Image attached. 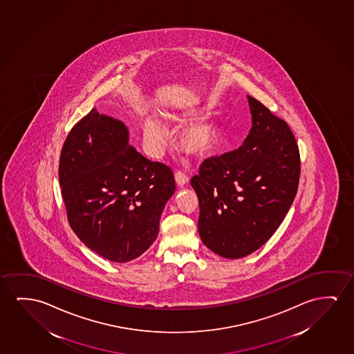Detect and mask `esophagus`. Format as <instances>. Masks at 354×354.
Wrapping results in <instances>:
<instances>
[{
  "label": "esophagus",
  "mask_w": 354,
  "mask_h": 354,
  "mask_svg": "<svg viewBox=\"0 0 354 354\" xmlns=\"http://www.w3.org/2000/svg\"><path fill=\"white\" fill-rule=\"evenodd\" d=\"M175 181H176V184L179 185L180 187H183L189 183V176L185 174L184 171L176 170L175 171Z\"/></svg>",
  "instance_id": "esophagus-1"
}]
</instances>
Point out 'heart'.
<instances>
[{"instance_id": "obj_1", "label": "heart", "mask_w": 354, "mask_h": 354, "mask_svg": "<svg viewBox=\"0 0 354 354\" xmlns=\"http://www.w3.org/2000/svg\"><path fill=\"white\" fill-rule=\"evenodd\" d=\"M169 118L184 119L187 117V113H183L181 115H168ZM145 142L149 152L153 156H158L164 144L167 141V129L164 128L163 123L154 117L146 118L144 123ZM216 124L210 122L209 119L201 118L192 120L190 123L185 124L180 129L179 144L181 149L187 153L194 156H203L208 153L216 142Z\"/></svg>"}]
</instances>
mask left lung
Listing matches in <instances>:
<instances>
[{"label":"left lung","mask_w":354,"mask_h":354,"mask_svg":"<svg viewBox=\"0 0 354 354\" xmlns=\"http://www.w3.org/2000/svg\"><path fill=\"white\" fill-rule=\"evenodd\" d=\"M252 128L241 147L205 159L191 179L198 197L201 240L237 259L263 246L292 205L301 174L299 149L285 120L247 96Z\"/></svg>","instance_id":"left-lung-1"}]
</instances>
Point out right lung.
<instances>
[{
    "label": "right lung",
    "mask_w": 354,
    "mask_h": 354,
    "mask_svg": "<svg viewBox=\"0 0 354 354\" xmlns=\"http://www.w3.org/2000/svg\"><path fill=\"white\" fill-rule=\"evenodd\" d=\"M58 178L69 225L85 246L127 263L147 251L175 191L168 165L129 145L128 129L93 108L68 133Z\"/></svg>",
    "instance_id": "1"
}]
</instances>
